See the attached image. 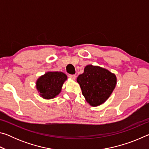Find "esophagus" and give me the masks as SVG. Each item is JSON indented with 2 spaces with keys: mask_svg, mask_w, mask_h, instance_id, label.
Listing matches in <instances>:
<instances>
[{
  "mask_svg": "<svg viewBox=\"0 0 149 149\" xmlns=\"http://www.w3.org/2000/svg\"><path fill=\"white\" fill-rule=\"evenodd\" d=\"M69 77L70 79H72V80H75V78H76V76H75V75H70Z\"/></svg>",
  "mask_w": 149,
  "mask_h": 149,
  "instance_id": "esophagus-1",
  "label": "esophagus"
}]
</instances>
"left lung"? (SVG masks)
<instances>
[{
    "label": "left lung",
    "mask_w": 149,
    "mask_h": 149,
    "mask_svg": "<svg viewBox=\"0 0 149 149\" xmlns=\"http://www.w3.org/2000/svg\"><path fill=\"white\" fill-rule=\"evenodd\" d=\"M77 82L86 101L92 107H98L110 97L116 85L117 77L107 69L89 64L77 77Z\"/></svg>",
    "instance_id": "8db88e82"
}]
</instances>
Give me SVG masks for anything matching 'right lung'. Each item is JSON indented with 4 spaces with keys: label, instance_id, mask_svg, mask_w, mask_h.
Instances as JSON below:
<instances>
[{
    "label": "right lung",
    "instance_id": "right-lung-1",
    "mask_svg": "<svg viewBox=\"0 0 149 149\" xmlns=\"http://www.w3.org/2000/svg\"><path fill=\"white\" fill-rule=\"evenodd\" d=\"M67 79V75L62 72H47L37 79L36 89L42 99H54L61 92Z\"/></svg>",
    "mask_w": 149,
    "mask_h": 149
}]
</instances>
